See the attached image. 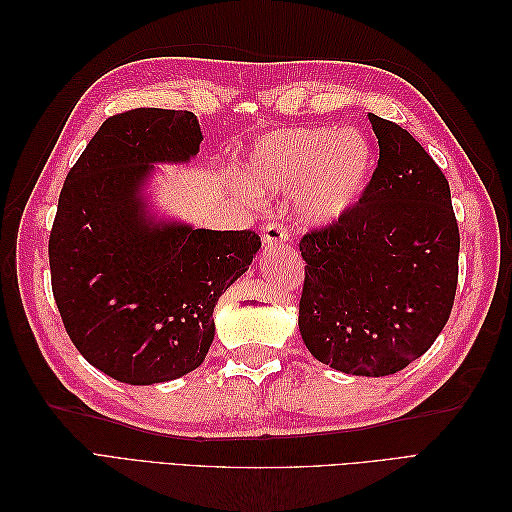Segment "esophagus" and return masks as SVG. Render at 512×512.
Wrapping results in <instances>:
<instances>
[{"label": "esophagus", "mask_w": 512, "mask_h": 512, "mask_svg": "<svg viewBox=\"0 0 512 512\" xmlns=\"http://www.w3.org/2000/svg\"><path fill=\"white\" fill-rule=\"evenodd\" d=\"M288 230L280 222H269L262 226V245L284 247L288 243Z\"/></svg>", "instance_id": "1"}]
</instances>
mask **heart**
I'll return each instance as SVG.
<instances>
[{
  "label": "heart",
  "mask_w": 512,
  "mask_h": 512,
  "mask_svg": "<svg viewBox=\"0 0 512 512\" xmlns=\"http://www.w3.org/2000/svg\"><path fill=\"white\" fill-rule=\"evenodd\" d=\"M376 149L356 128H294L262 136L245 160L235 194L256 203L260 192H290L305 226H329L359 203L374 177Z\"/></svg>",
  "instance_id": "1"
}]
</instances>
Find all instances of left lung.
<instances>
[{"label": "left lung", "mask_w": 512, "mask_h": 512, "mask_svg": "<svg viewBox=\"0 0 512 512\" xmlns=\"http://www.w3.org/2000/svg\"><path fill=\"white\" fill-rule=\"evenodd\" d=\"M367 119L380 158L342 220L301 239L299 331L324 365L389 376L425 354L451 316L459 228L438 164L393 121Z\"/></svg>", "instance_id": "left-lung-1"}]
</instances>
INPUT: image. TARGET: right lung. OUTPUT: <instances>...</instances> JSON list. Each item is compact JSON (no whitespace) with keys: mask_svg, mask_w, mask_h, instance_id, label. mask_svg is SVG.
<instances>
[{"mask_svg":"<svg viewBox=\"0 0 512 512\" xmlns=\"http://www.w3.org/2000/svg\"><path fill=\"white\" fill-rule=\"evenodd\" d=\"M203 132L190 111L134 108L108 117L59 194L51 284L85 359L126 384L190 374L211 348L213 307L250 269L260 237L149 213L156 164H188Z\"/></svg>","mask_w":512,"mask_h":512,"instance_id":"obj_1","label":"right lung"}]
</instances>
